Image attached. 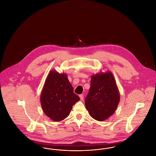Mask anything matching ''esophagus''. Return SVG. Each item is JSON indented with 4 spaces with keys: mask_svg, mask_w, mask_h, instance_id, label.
I'll return each instance as SVG.
<instances>
[{
    "mask_svg": "<svg viewBox=\"0 0 156 156\" xmlns=\"http://www.w3.org/2000/svg\"><path fill=\"white\" fill-rule=\"evenodd\" d=\"M83 94H80V99H81V100H82L83 99Z\"/></svg>",
    "mask_w": 156,
    "mask_h": 156,
    "instance_id": "1",
    "label": "esophagus"
}]
</instances>
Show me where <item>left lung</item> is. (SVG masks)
Returning <instances> with one entry per match:
<instances>
[{
	"instance_id": "8db88e82",
	"label": "left lung",
	"mask_w": 156,
	"mask_h": 156,
	"mask_svg": "<svg viewBox=\"0 0 156 156\" xmlns=\"http://www.w3.org/2000/svg\"><path fill=\"white\" fill-rule=\"evenodd\" d=\"M120 100L119 89L110 71L91 76L90 87L85 103L93 119L105 121L114 113Z\"/></svg>"
}]
</instances>
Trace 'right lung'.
<instances>
[{"mask_svg":"<svg viewBox=\"0 0 156 156\" xmlns=\"http://www.w3.org/2000/svg\"><path fill=\"white\" fill-rule=\"evenodd\" d=\"M80 100L67 74L51 70L40 96L44 113L53 121H61L69 116L73 106Z\"/></svg>","mask_w":156,"mask_h":156,"instance_id":"add662e5","label":"right lung"}]
</instances>
